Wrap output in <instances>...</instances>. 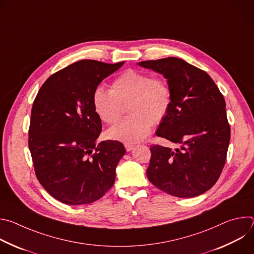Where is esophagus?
Segmentation results:
<instances>
[{
    "mask_svg": "<svg viewBox=\"0 0 254 254\" xmlns=\"http://www.w3.org/2000/svg\"><path fill=\"white\" fill-rule=\"evenodd\" d=\"M125 147H126V150H127V152H129V151H131V150L133 149L134 146H133L132 143H127V142H126V143H125Z\"/></svg>",
    "mask_w": 254,
    "mask_h": 254,
    "instance_id": "obj_1",
    "label": "esophagus"
}]
</instances>
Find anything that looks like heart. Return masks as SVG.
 Masks as SVG:
<instances>
[{
  "label": "heart",
  "mask_w": 254,
  "mask_h": 254,
  "mask_svg": "<svg viewBox=\"0 0 254 254\" xmlns=\"http://www.w3.org/2000/svg\"><path fill=\"white\" fill-rule=\"evenodd\" d=\"M92 102L95 113L107 125L119 122L128 104L131 117L113 127L108 135L134 143L148 136L153 124L160 125L168 117L172 91L166 79L153 77L146 71L127 69L115 79L112 89L96 87Z\"/></svg>",
  "instance_id": "b5f03b06"
}]
</instances>
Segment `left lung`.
Masks as SVG:
<instances>
[{"mask_svg":"<svg viewBox=\"0 0 254 254\" xmlns=\"http://www.w3.org/2000/svg\"><path fill=\"white\" fill-rule=\"evenodd\" d=\"M138 65L168 79L172 106L156 134L181 144L176 150L152 144L148 179L172 196H199L215 185L226 162L230 126L225 99L204 70L183 59L168 57Z\"/></svg>","mask_w":254,"mask_h":254,"instance_id":"obj_1","label":"left lung"}]
</instances>
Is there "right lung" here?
<instances>
[{
    "instance_id": "right-lung-1",
    "label": "right lung",
    "mask_w": 254,
    "mask_h": 254,
    "mask_svg": "<svg viewBox=\"0 0 254 254\" xmlns=\"http://www.w3.org/2000/svg\"><path fill=\"white\" fill-rule=\"evenodd\" d=\"M124 63H72L52 74L34 99L28 144L35 174L62 203H92L115 184L116 168L126 149L118 140L95 144L102 125L92 95L103 78Z\"/></svg>"
}]
</instances>
